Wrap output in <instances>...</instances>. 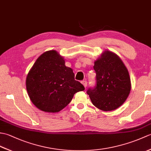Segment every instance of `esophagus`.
Returning a JSON list of instances; mask_svg holds the SVG:
<instances>
[{
  "mask_svg": "<svg viewBox=\"0 0 151 151\" xmlns=\"http://www.w3.org/2000/svg\"><path fill=\"white\" fill-rule=\"evenodd\" d=\"M82 84H83V86H84L85 88L87 87L88 82H87V81H82Z\"/></svg>",
  "mask_w": 151,
  "mask_h": 151,
  "instance_id": "esophagus-1",
  "label": "esophagus"
}]
</instances>
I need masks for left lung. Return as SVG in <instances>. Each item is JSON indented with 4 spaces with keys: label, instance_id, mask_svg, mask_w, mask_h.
Instances as JSON below:
<instances>
[{
    "label": "left lung",
    "instance_id": "8db88e82",
    "mask_svg": "<svg viewBox=\"0 0 151 151\" xmlns=\"http://www.w3.org/2000/svg\"><path fill=\"white\" fill-rule=\"evenodd\" d=\"M97 85L87 93L95 107L102 111H112L123 104L131 90L128 69L116 54L105 50L95 61Z\"/></svg>",
    "mask_w": 151,
    "mask_h": 151
}]
</instances>
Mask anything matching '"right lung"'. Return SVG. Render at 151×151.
I'll return each mask as SVG.
<instances>
[{
    "mask_svg": "<svg viewBox=\"0 0 151 151\" xmlns=\"http://www.w3.org/2000/svg\"><path fill=\"white\" fill-rule=\"evenodd\" d=\"M26 87L32 102L48 113L61 111L71 101L74 95L84 91L75 74L65 65V60L54 50L43 53L28 72Z\"/></svg>",
    "mask_w": 151,
    "mask_h": 151,
    "instance_id": "obj_1",
    "label": "right lung"
}]
</instances>
